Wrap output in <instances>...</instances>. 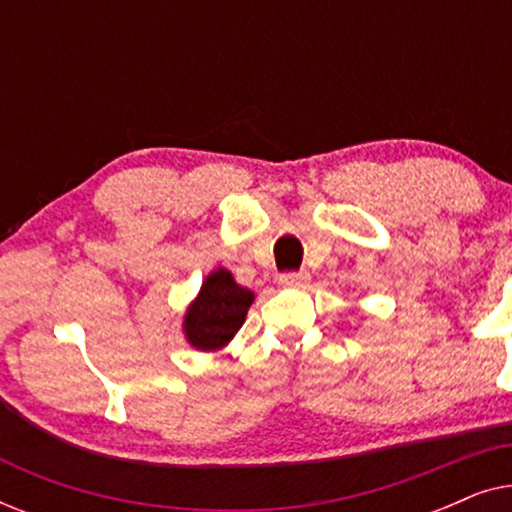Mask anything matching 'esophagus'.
<instances>
[{
    "label": "esophagus",
    "instance_id": "1",
    "mask_svg": "<svg viewBox=\"0 0 512 512\" xmlns=\"http://www.w3.org/2000/svg\"><path fill=\"white\" fill-rule=\"evenodd\" d=\"M279 282L284 286H305L310 282V272L307 270H298V272H284L282 277H279Z\"/></svg>",
    "mask_w": 512,
    "mask_h": 512
}]
</instances>
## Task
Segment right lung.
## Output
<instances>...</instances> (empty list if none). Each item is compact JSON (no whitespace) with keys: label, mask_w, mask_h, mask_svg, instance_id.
Wrapping results in <instances>:
<instances>
[{"label":"right lung","mask_w":512,"mask_h":512,"mask_svg":"<svg viewBox=\"0 0 512 512\" xmlns=\"http://www.w3.org/2000/svg\"><path fill=\"white\" fill-rule=\"evenodd\" d=\"M254 293L235 284L228 270H216L202 284V291L186 312V335L193 347L209 352L219 349L237 333Z\"/></svg>","instance_id":"obj_1"}]
</instances>
